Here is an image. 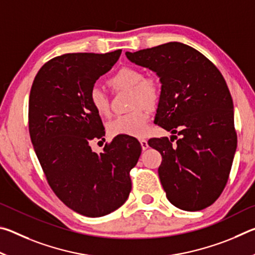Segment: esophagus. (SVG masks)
I'll list each match as a JSON object with an SVG mask.
<instances>
[{
    "instance_id": "34e87169",
    "label": "esophagus",
    "mask_w": 255,
    "mask_h": 255,
    "mask_svg": "<svg viewBox=\"0 0 255 255\" xmlns=\"http://www.w3.org/2000/svg\"><path fill=\"white\" fill-rule=\"evenodd\" d=\"M139 141H140V145H141V148H143V150H146V149L148 148L147 140H146V139H140Z\"/></svg>"
}]
</instances>
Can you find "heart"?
Listing matches in <instances>:
<instances>
[{"mask_svg": "<svg viewBox=\"0 0 255 255\" xmlns=\"http://www.w3.org/2000/svg\"><path fill=\"white\" fill-rule=\"evenodd\" d=\"M108 84L114 91H130V107L136 109L128 115L119 116L109 124L108 130L111 136L140 137L147 131L149 114L145 108H154L159 99V86L154 79H145L140 68L125 66L108 80ZM89 103L92 109L100 116L110 115L109 97L101 89L94 86L90 90Z\"/></svg>", "mask_w": 255, "mask_h": 255, "instance_id": "1", "label": "heart"}]
</instances>
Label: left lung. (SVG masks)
Wrapping results in <instances>:
<instances>
[{
  "instance_id": "obj_1",
  "label": "left lung",
  "mask_w": 255,
  "mask_h": 255,
  "mask_svg": "<svg viewBox=\"0 0 255 255\" xmlns=\"http://www.w3.org/2000/svg\"><path fill=\"white\" fill-rule=\"evenodd\" d=\"M126 56L162 83L154 123L173 135L152 138L148 145L162 155L158 176L167 199L182 210L207 208L225 188L237 146L225 79L206 56L181 42Z\"/></svg>"
}]
</instances>
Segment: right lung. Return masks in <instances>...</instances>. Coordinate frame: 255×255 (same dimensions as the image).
Returning <instances> with one entry per match:
<instances>
[{"mask_svg": "<svg viewBox=\"0 0 255 255\" xmlns=\"http://www.w3.org/2000/svg\"><path fill=\"white\" fill-rule=\"evenodd\" d=\"M120 54L57 56L37 73L30 91V138L47 182L68 208L86 217H101L125 204L131 190L129 172L141 153L139 141L129 136L115 137L100 154L90 146L106 133L89 103L90 90Z\"/></svg>", "mask_w": 255, "mask_h": 255, "instance_id": "add662e5", "label": "right lung"}]
</instances>
